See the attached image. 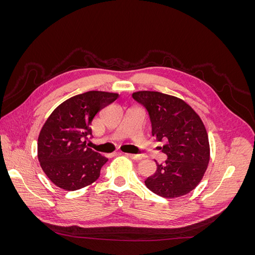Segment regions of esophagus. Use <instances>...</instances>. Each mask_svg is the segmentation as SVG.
Instances as JSON below:
<instances>
[{
  "label": "esophagus",
  "mask_w": 255,
  "mask_h": 255,
  "mask_svg": "<svg viewBox=\"0 0 255 255\" xmlns=\"http://www.w3.org/2000/svg\"><path fill=\"white\" fill-rule=\"evenodd\" d=\"M126 155H127L128 157H129V158L135 159V160H138V159H140V158H141V156H140V155H138V154H130V153H126Z\"/></svg>",
  "instance_id": "obj_1"
}]
</instances>
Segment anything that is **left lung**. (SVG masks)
Here are the masks:
<instances>
[{"mask_svg":"<svg viewBox=\"0 0 255 255\" xmlns=\"http://www.w3.org/2000/svg\"><path fill=\"white\" fill-rule=\"evenodd\" d=\"M136 102L148 112L152 136L166 141L161 152L165 164L156 163L155 173L144 181L154 194L177 198L188 194L201 182L210 161V143L198 114L183 100L157 91H137Z\"/></svg>","mask_w":255,"mask_h":255,"instance_id":"1","label":"left lung"}]
</instances>
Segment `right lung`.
Instances as JSON below:
<instances>
[{"mask_svg": "<svg viewBox=\"0 0 255 255\" xmlns=\"http://www.w3.org/2000/svg\"><path fill=\"white\" fill-rule=\"evenodd\" d=\"M117 94L87 91L66 100L43 125L38 137V159L56 186L78 190L96 182L106 157L87 148L96 115L118 99Z\"/></svg>", "mask_w": 255, "mask_h": 255, "instance_id": "add662e5", "label": "right lung"}]
</instances>
